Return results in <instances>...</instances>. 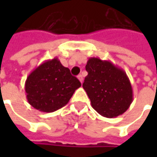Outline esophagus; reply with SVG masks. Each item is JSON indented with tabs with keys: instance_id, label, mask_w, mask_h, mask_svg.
Listing matches in <instances>:
<instances>
[{
	"instance_id": "1",
	"label": "esophagus",
	"mask_w": 157,
	"mask_h": 157,
	"mask_svg": "<svg viewBox=\"0 0 157 157\" xmlns=\"http://www.w3.org/2000/svg\"><path fill=\"white\" fill-rule=\"evenodd\" d=\"M77 78H78L79 81H80V82H81L82 83V82H83V76H82V74H80V75H79L78 76H77Z\"/></svg>"
}]
</instances>
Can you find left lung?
<instances>
[{
	"mask_svg": "<svg viewBox=\"0 0 157 157\" xmlns=\"http://www.w3.org/2000/svg\"><path fill=\"white\" fill-rule=\"evenodd\" d=\"M88 75L83 82L91 104L106 118L122 115L133 102V89L128 75L109 60L89 58L86 65Z\"/></svg>",
	"mask_w": 157,
	"mask_h": 157,
	"instance_id": "8db88e82",
	"label": "left lung"
}]
</instances>
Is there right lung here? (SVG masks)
I'll use <instances>...</instances> for the list:
<instances>
[{"instance_id":"1","label":"right lung","mask_w":157,"mask_h":157,"mask_svg":"<svg viewBox=\"0 0 157 157\" xmlns=\"http://www.w3.org/2000/svg\"><path fill=\"white\" fill-rule=\"evenodd\" d=\"M81 86L70 70L54 58L43 62L29 74L25 92L28 102L34 109L52 113L66 105Z\"/></svg>"}]
</instances>
